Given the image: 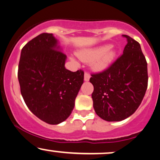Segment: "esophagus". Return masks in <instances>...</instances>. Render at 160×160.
<instances>
[{
    "mask_svg": "<svg viewBox=\"0 0 160 160\" xmlns=\"http://www.w3.org/2000/svg\"><path fill=\"white\" fill-rule=\"evenodd\" d=\"M90 75L87 72H84V81H85V82H88V81L90 80Z\"/></svg>",
    "mask_w": 160,
    "mask_h": 160,
    "instance_id": "esophagus-1",
    "label": "esophagus"
}]
</instances>
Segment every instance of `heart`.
Masks as SVG:
<instances>
[{
	"label": "heart",
	"mask_w": 160,
	"mask_h": 160,
	"mask_svg": "<svg viewBox=\"0 0 160 160\" xmlns=\"http://www.w3.org/2000/svg\"><path fill=\"white\" fill-rule=\"evenodd\" d=\"M77 56L83 62H92V66L96 70H100L106 68L112 62L115 52L108 46L97 47L91 50L79 51Z\"/></svg>",
	"instance_id": "heart-1"
}]
</instances>
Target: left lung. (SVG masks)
Masks as SVG:
<instances>
[{"label":"left lung","instance_id":"obj_1","mask_svg":"<svg viewBox=\"0 0 160 160\" xmlns=\"http://www.w3.org/2000/svg\"><path fill=\"white\" fill-rule=\"evenodd\" d=\"M123 54L109 68L91 74L96 113L108 122H119L131 116L142 101L148 88V67L140 44L127 35Z\"/></svg>","mask_w":160,"mask_h":160}]
</instances>
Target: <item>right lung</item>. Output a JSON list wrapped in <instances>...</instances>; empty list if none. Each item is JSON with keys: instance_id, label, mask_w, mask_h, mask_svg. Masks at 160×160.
Returning <instances> with one entry per match:
<instances>
[{"instance_id": "right-lung-1", "label": "right lung", "mask_w": 160, "mask_h": 160, "mask_svg": "<svg viewBox=\"0 0 160 160\" xmlns=\"http://www.w3.org/2000/svg\"><path fill=\"white\" fill-rule=\"evenodd\" d=\"M66 55L52 33H41L21 50L18 78L30 111L50 125L64 122L72 113L84 82V71L64 67Z\"/></svg>"}]
</instances>
